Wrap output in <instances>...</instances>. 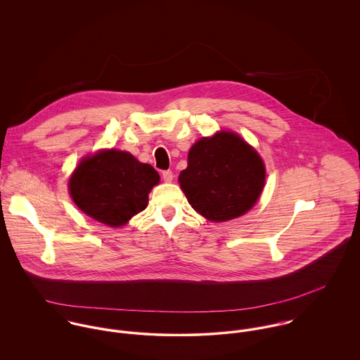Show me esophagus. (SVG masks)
<instances>
[{
	"mask_svg": "<svg viewBox=\"0 0 360 360\" xmlns=\"http://www.w3.org/2000/svg\"><path fill=\"white\" fill-rule=\"evenodd\" d=\"M173 172L172 170H163L162 172V179H163V181H166V183H170L172 180H173Z\"/></svg>",
	"mask_w": 360,
	"mask_h": 360,
	"instance_id": "esophagus-1",
	"label": "esophagus"
}]
</instances>
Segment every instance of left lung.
<instances>
[{"mask_svg": "<svg viewBox=\"0 0 360 360\" xmlns=\"http://www.w3.org/2000/svg\"><path fill=\"white\" fill-rule=\"evenodd\" d=\"M264 177L257 151L240 136L221 131L191 147L179 183L198 213L207 220L226 221L255 205Z\"/></svg>", "mask_w": 360, "mask_h": 360, "instance_id": "8db88e82", "label": "left lung"}]
</instances>
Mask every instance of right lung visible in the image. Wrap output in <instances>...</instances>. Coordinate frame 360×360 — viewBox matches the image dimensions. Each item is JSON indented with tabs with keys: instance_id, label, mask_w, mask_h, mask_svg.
<instances>
[{
	"instance_id": "1",
	"label": "right lung",
	"mask_w": 360,
	"mask_h": 360,
	"mask_svg": "<svg viewBox=\"0 0 360 360\" xmlns=\"http://www.w3.org/2000/svg\"><path fill=\"white\" fill-rule=\"evenodd\" d=\"M159 174L129 153L101 151L84 158L69 180V191L86 214L110 227L144 210Z\"/></svg>"
}]
</instances>
